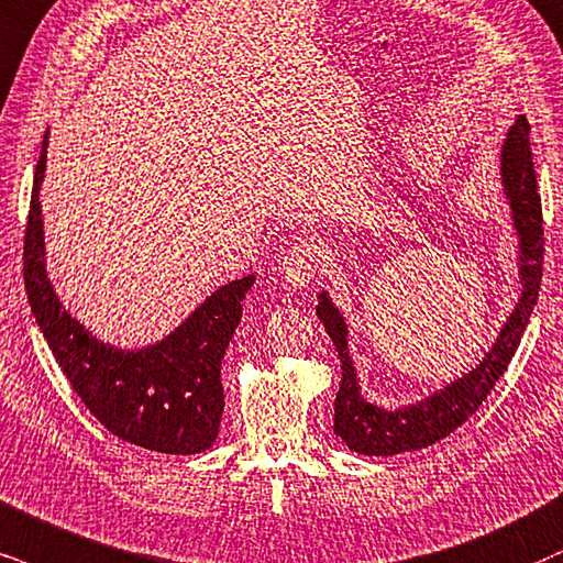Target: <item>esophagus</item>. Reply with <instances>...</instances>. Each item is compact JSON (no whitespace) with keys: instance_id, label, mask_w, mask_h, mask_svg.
<instances>
[{"instance_id":"34e87169","label":"esophagus","mask_w":563,"mask_h":563,"mask_svg":"<svg viewBox=\"0 0 563 563\" xmlns=\"http://www.w3.org/2000/svg\"><path fill=\"white\" fill-rule=\"evenodd\" d=\"M324 260V246L319 241H301V244L290 246L283 257V275L290 286L306 288L314 280L319 267Z\"/></svg>"}]
</instances>
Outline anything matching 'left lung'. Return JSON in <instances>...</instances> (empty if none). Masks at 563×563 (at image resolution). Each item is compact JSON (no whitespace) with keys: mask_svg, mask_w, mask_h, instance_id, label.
I'll list each match as a JSON object with an SVG mask.
<instances>
[{"mask_svg":"<svg viewBox=\"0 0 563 563\" xmlns=\"http://www.w3.org/2000/svg\"><path fill=\"white\" fill-rule=\"evenodd\" d=\"M501 184L509 199L511 218L519 236V280L522 296L511 311L499 338L473 372L446 384L444 389L423 397L421 402L408 408L384 410L379 405L366 402L361 395L355 366L347 353V324L338 306L327 294H319L317 317L332 338L334 351L340 355L343 379H340L338 397H334V433L358 454L389 457V454L416 452L431 446L460 429L483 400L490 395L494 384L507 372L511 355L517 353L519 338L530 322L532 306L538 301L540 277H543V208L532 166L530 151V124L519 117L509 126L507 140L501 145Z\"/></svg>","mask_w":563,"mask_h":563,"instance_id":"obj_1","label":"left lung"}]
</instances>
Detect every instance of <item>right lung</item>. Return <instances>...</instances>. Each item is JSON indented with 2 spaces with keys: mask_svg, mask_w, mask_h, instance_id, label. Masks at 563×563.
<instances>
[{
  "mask_svg": "<svg viewBox=\"0 0 563 563\" xmlns=\"http://www.w3.org/2000/svg\"><path fill=\"white\" fill-rule=\"evenodd\" d=\"M48 132L35 163L25 225L23 277L33 317L77 397L113 437L163 454L210 450L223 416L220 361L241 322L254 275L218 288L161 343L122 351L92 338L67 314L46 275L38 189L46 170Z\"/></svg>",
  "mask_w": 563,
  "mask_h": 563,
  "instance_id": "add662e5",
  "label": "right lung"
}]
</instances>
